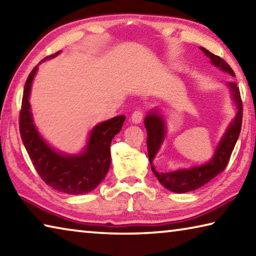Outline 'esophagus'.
<instances>
[{
    "instance_id": "obj_1",
    "label": "esophagus",
    "mask_w": 256,
    "mask_h": 256,
    "mask_svg": "<svg viewBox=\"0 0 256 256\" xmlns=\"http://www.w3.org/2000/svg\"><path fill=\"white\" fill-rule=\"evenodd\" d=\"M142 118H144V110H141V108H136V110L133 112L132 114V122L136 123V124H138L142 120Z\"/></svg>"
}]
</instances>
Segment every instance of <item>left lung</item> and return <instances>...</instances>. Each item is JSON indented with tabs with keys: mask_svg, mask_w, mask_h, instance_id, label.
Masks as SVG:
<instances>
[{
	"mask_svg": "<svg viewBox=\"0 0 256 256\" xmlns=\"http://www.w3.org/2000/svg\"><path fill=\"white\" fill-rule=\"evenodd\" d=\"M201 50L208 58H210L214 66L220 68V70L228 72L229 74L235 76L232 68L229 66V64L224 58L218 55L212 54L211 52L206 50L204 47H200ZM229 88H230L232 96L237 107V114L235 120H232L227 128L226 133L222 136V141L219 142L216 146L214 157L209 162L201 166L190 168V170H180L170 172H158L156 170L152 164V160L156 154L158 152L160 144H162V140L166 134V128L162 116L156 110H151L144 120V126L146 128V146H148V156L149 162L151 164V170L157 177L158 180L162 183L167 190L175 193H186L190 190H194L201 186L206 185L208 182H210L214 177L220 174L230 159V156L237 138L240 136L242 120V102L240 98V88L237 86L236 82H228Z\"/></svg>",
	"mask_w": 256,
	"mask_h": 256,
	"instance_id": "1",
	"label": "left lung"
}]
</instances>
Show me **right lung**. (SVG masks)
Here are the masks:
<instances>
[{"label": "right lung", "instance_id": "obj_1", "mask_svg": "<svg viewBox=\"0 0 256 256\" xmlns=\"http://www.w3.org/2000/svg\"><path fill=\"white\" fill-rule=\"evenodd\" d=\"M58 53L47 56L45 60L55 58ZM37 68L38 66L30 72L24 88L19 116L21 140L34 170L47 185L60 192L74 196L92 192L102 183L110 170L112 140L122 128L125 116H116L96 125L82 154L68 156L58 152L37 132L30 112L29 94Z\"/></svg>", "mask_w": 256, "mask_h": 256}]
</instances>
